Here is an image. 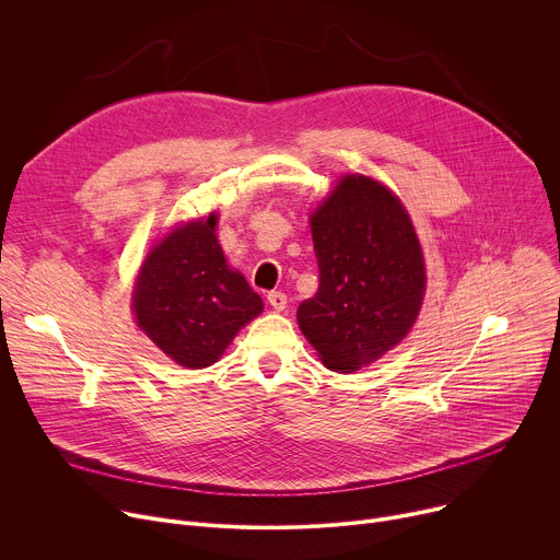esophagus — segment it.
Masks as SVG:
<instances>
[{"label": "esophagus", "instance_id": "esophagus-1", "mask_svg": "<svg viewBox=\"0 0 560 560\" xmlns=\"http://www.w3.org/2000/svg\"><path fill=\"white\" fill-rule=\"evenodd\" d=\"M268 303L275 307V310H285L288 305V296L283 292H268Z\"/></svg>", "mask_w": 560, "mask_h": 560}]
</instances>
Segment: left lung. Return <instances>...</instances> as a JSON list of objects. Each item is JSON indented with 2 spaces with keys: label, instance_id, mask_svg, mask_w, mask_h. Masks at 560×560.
<instances>
[{
  "label": "left lung",
  "instance_id": "obj_1",
  "mask_svg": "<svg viewBox=\"0 0 560 560\" xmlns=\"http://www.w3.org/2000/svg\"><path fill=\"white\" fill-rule=\"evenodd\" d=\"M318 290L296 322L324 365L352 372L415 326L425 290L412 221L385 186L348 175L312 214Z\"/></svg>",
  "mask_w": 560,
  "mask_h": 560
}]
</instances>
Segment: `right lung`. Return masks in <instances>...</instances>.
Returning a JSON list of instances; mask_svg holds the SVG:
<instances>
[{"mask_svg": "<svg viewBox=\"0 0 560 560\" xmlns=\"http://www.w3.org/2000/svg\"><path fill=\"white\" fill-rule=\"evenodd\" d=\"M217 217L171 232L141 266L137 326L184 368L212 365L234 335L264 310L248 281L228 268Z\"/></svg>", "mask_w": 560, "mask_h": 560, "instance_id": "right-lung-1", "label": "right lung"}]
</instances>
